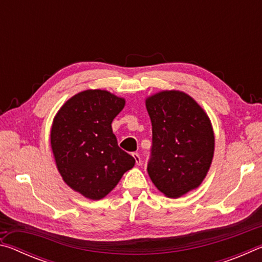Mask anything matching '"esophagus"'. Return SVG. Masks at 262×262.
I'll use <instances>...</instances> for the list:
<instances>
[{"instance_id":"obj_1","label":"esophagus","mask_w":262,"mask_h":262,"mask_svg":"<svg viewBox=\"0 0 262 262\" xmlns=\"http://www.w3.org/2000/svg\"><path fill=\"white\" fill-rule=\"evenodd\" d=\"M133 157L135 158V162H136L137 165H140V164H141V157H140V155L137 154V152H133Z\"/></svg>"}]
</instances>
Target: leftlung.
I'll use <instances>...</instances> for the list:
<instances>
[{
	"instance_id": "1",
	"label": "left lung",
	"mask_w": 262,
	"mask_h": 262,
	"mask_svg": "<svg viewBox=\"0 0 262 262\" xmlns=\"http://www.w3.org/2000/svg\"><path fill=\"white\" fill-rule=\"evenodd\" d=\"M152 125L148 173L168 198H179L200 186L214 156L209 118L192 97L163 91L145 100Z\"/></svg>"
}]
</instances>
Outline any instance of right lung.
<instances>
[{
  "label": "right lung",
  "instance_id": "add662e5",
  "mask_svg": "<svg viewBox=\"0 0 262 262\" xmlns=\"http://www.w3.org/2000/svg\"><path fill=\"white\" fill-rule=\"evenodd\" d=\"M125 99L105 90L72 97L55 115L51 145L64 183L92 200L112 190L135 159L119 148L112 121Z\"/></svg>",
  "mask_w": 262,
  "mask_h": 262
}]
</instances>
